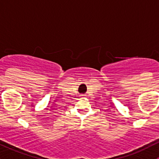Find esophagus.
Returning <instances> with one entry per match:
<instances>
[{"mask_svg":"<svg viewBox=\"0 0 159 159\" xmlns=\"http://www.w3.org/2000/svg\"><path fill=\"white\" fill-rule=\"evenodd\" d=\"M84 96H85V95H84V94H81V97L84 98Z\"/></svg>","mask_w":159,"mask_h":159,"instance_id":"1","label":"esophagus"}]
</instances>
